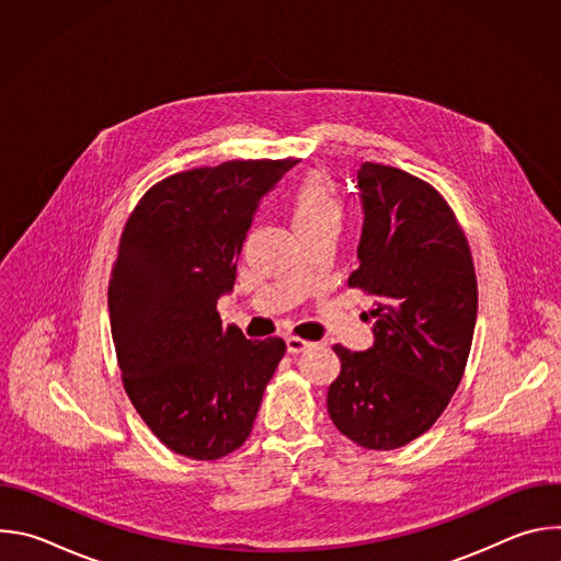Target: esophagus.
I'll use <instances>...</instances> for the list:
<instances>
[{"label":"esophagus","instance_id":"1","mask_svg":"<svg viewBox=\"0 0 561 561\" xmlns=\"http://www.w3.org/2000/svg\"><path fill=\"white\" fill-rule=\"evenodd\" d=\"M310 346V342H306V340H301V337H286V348H288V353H301V351H306Z\"/></svg>","mask_w":561,"mask_h":561}]
</instances>
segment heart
I'll list each match as a JSON object with an SVG mask.
<instances>
[{"instance_id":"b5f03b06","label":"heart","mask_w":561,"mask_h":561,"mask_svg":"<svg viewBox=\"0 0 561 561\" xmlns=\"http://www.w3.org/2000/svg\"><path fill=\"white\" fill-rule=\"evenodd\" d=\"M288 213L295 230L340 226L342 202L333 180L324 171L306 173L288 195Z\"/></svg>"}]
</instances>
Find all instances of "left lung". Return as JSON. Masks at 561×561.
<instances>
[{
	"label": "left lung",
	"instance_id": "8db88e82",
	"mask_svg": "<svg viewBox=\"0 0 561 561\" xmlns=\"http://www.w3.org/2000/svg\"><path fill=\"white\" fill-rule=\"evenodd\" d=\"M359 268L348 286L375 297V344H342L327 407L342 435L368 450H392L424 435L457 390L477 319L468 239L442 193L394 167L364 162Z\"/></svg>",
	"mask_w": 561,
	"mask_h": 561
}]
</instances>
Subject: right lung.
Segmentation results:
<instances>
[{"instance_id": "right-lung-1", "label": "right lung", "mask_w": 561, "mask_h": 561, "mask_svg": "<svg viewBox=\"0 0 561 561\" xmlns=\"http://www.w3.org/2000/svg\"><path fill=\"white\" fill-rule=\"evenodd\" d=\"M297 162L247 159L175 173L133 208L108 282L122 383L152 435L178 455L221 459L242 446L282 337L224 327L217 299L237 275L260 199Z\"/></svg>"}]
</instances>
